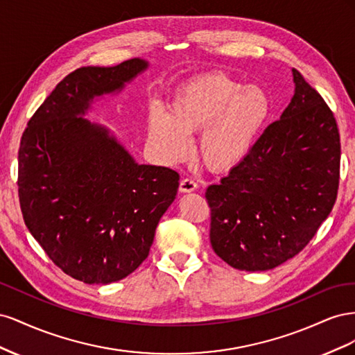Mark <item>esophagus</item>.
<instances>
[{"label":"esophagus","mask_w":355,"mask_h":355,"mask_svg":"<svg viewBox=\"0 0 355 355\" xmlns=\"http://www.w3.org/2000/svg\"><path fill=\"white\" fill-rule=\"evenodd\" d=\"M197 188H198V184L192 178H184L180 180V185H179L180 192H192Z\"/></svg>","instance_id":"1"}]
</instances>
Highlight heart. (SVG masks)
Listing matches in <instances>:
<instances>
[{
  "instance_id": "obj_1",
  "label": "heart",
  "mask_w": 355,
  "mask_h": 355,
  "mask_svg": "<svg viewBox=\"0 0 355 355\" xmlns=\"http://www.w3.org/2000/svg\"><path fill=\"white\" fill-rule=\"evenodd\" d=\"M271 103L256 85L225 72H209L180 84L168 114L155 108L148 118V139L161 159L175 163L189 153V136L200 132L197 151L210 170L240 164L266 123Z\"/></svg>"
}]
</instances>
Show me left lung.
<instances>
[{
	"instance_id": "left-lung-1",
	"label": "left lung",
	"mask_w": 355,
	"mask_h": 355,
	"mask_svg": "<svg viewBox=\"0 0 355 355\" xmlns=\"http://www.w3.org/2000/svg\"><path fill=\"white\" fill-rule=\"evenodd\" d=\"M295 94L240 164L210 185V243L241 271H266L313 240L336 201L340 139L335 115L295 68Z\"/></svg>"
}]
</instances>
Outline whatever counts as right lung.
<instances>
[{
    "label": "right lung",
    "instance_id": "right-lung-1",
    "mask_svg": "<svg viewBox=\"0 0 355 355\" xmlns=\"http://www.w3.org/2000/svg\"><path fill=\"white\" fill-rule=\"evenodd\" d=\"M148 62L84 67L63 78L31 116L19 148V201L29 232L60 270L87 284L132 274L176 198L179 173L137 164L105 127L81 115Z\"/></svg>",
    "mask_w": 355,
    "mask_h": 355
}]
</instances>
